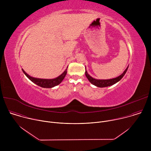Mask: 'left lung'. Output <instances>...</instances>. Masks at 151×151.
<instances>
[{
	"mask_svg": "<svg viewBox=\"0 0 151 151\" xmlns=\"http://www.w3.org/2000/svg\"><path fill=\"white\" fill-rule=\"evenodd\" d=\"M128 66L126 68V69L124 70V72L121 75H119V76H118L116 78H115L110 79H94V78H92L90 75H88L87 70H86V68H85V75H86V77H87V79H88V81L92 84L96 86V87L103 88V87H109V86H111V85L116 83L118 81H119L123 78L124 75L126 73V72L128 70Z\"/></svg>",
	"mask_w": 151,
	"mask_h": 151,
	"instance_id": "1",
	"label": "left lung"
}]
</instances>
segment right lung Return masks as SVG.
Returning <instances> with one entry per match:
<instances>
[{"instance_id": "right-lung-1", "label": "right lung", "mask_w": 151, "mask_h": 151, "mask_svg": "<svg viewBox=\"0 0 151 151\" xmlns=\"http://www.w3.org/2000/svg\"><path fill=\"white\" fill-rule=\"evenodd\" d=\"M67 70H68V69H66L61 75H60L59 76L57 77L56 78L48 79H40V78H36L32 77V76H29L27 73H26L25 72V71L22 69L23 73L26 75V76L31 81H32L33 83L37 85L38 86H40V87H41L42 88H52V87H55V86L59 85L62 82V81L63 80L64 77H65V76L66 75Z\"/></svg>"}]
</instances>
